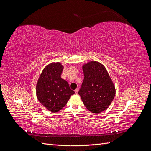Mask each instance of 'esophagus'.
<instances>
[{"mask_svg": "<svg viewBox=\"0 0 151 151\" xmlns=\"http://www.w3.org/2000/svg\"><path fill=\"white\" fill-rule=\"evenodd\" d=\"M78 91H79V89H78V88H77V89L75 90V93H76V94H77V93H78Z\"/></svg>", "mask_w": 151, "mask_h": 151, "instance_id": "34e87169", "label": "esophagus"}]
</instances>
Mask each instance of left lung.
<instances>
[{"label":"left lung","mask_w":151,"mask_h":151,"mask_svg":"<svg viewBox=\"0 0 151 151\" xmlns=\"http://www.w3.org/2000/svg\"><path fill=\"white\" fill-rule=\"evenodd\" d=\"M83 68L84 78L78 94L90 111L102 112L110 105L115 97V87L101 63L92 61Z\"/></svg>","instance_id":"left-lung-1"}]
</instances>
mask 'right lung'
<instances>
[{"label":"right lung","instance_id":"add662e5","mask_svg":"<svg viewBox=\"0 0 151 151\" xmlns=\"http://www.w3.org/2000/svg\"><path fill=\"white\" fill-rule=\"evenodd\" d=\"M63 68L58 62L50 63L43 69L36 85L38 101L53 113L64 107L71 95L75 93L67 81L61 78Z\"/></svg>","mask_w":151,"mask_h":151}]
</instances>
